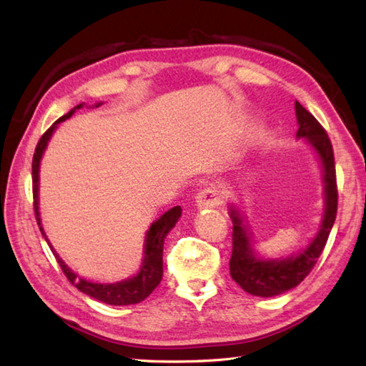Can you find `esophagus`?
Wrapping results in <instances>:
<instances>
[{
    "label": "esophagus",
    "mask_w": 366,
    "mask_h": 366,
    "mask_svg": "<svg viewBox=\"0 0 366 366\" xmlns=\"http://www.w3.org/2000/svg\"><path fill=\"white\" fill-rule=\"evenodd\" d=\"M222 203V193L217 187H206L197 195V204L199 209L219 207Z\"/></svg>",
    "instance_id": "esophagus-1"
}]
</instances>
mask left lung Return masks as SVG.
<instances>
[{
    "mask_svg": "<svg viewBox=\"0 0 366 366\" xmlns=\"http://www.w3.org/2000/svg\"><path fill=\"white\" fill-rule=\"evenodd\" d=\"M295 116H297L299 130L297 137H305L317 151L324 167L325 182V214L322 227L317 236L307 250L287 259L262 261L253 254L247 228L242 224L239 212L231 207L232 220V253L229 259V274L232 280L244 291L259 297H272L292 290L303 282L310 272L316 266L333 223L337 219L338 209V187L333 147L327 132L321 126L315 116L305 110L299 102H295Z\"/></svg>",
    "mask_w": 366,
    "mask_h": 366,
    "instance_id": "8db88e82",
    "label": "left lung"
}]
</instances>
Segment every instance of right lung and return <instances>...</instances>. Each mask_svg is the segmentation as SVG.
I'll use <instances>...</instances> for the list:
<instances>
[{
    "label": "right lung",
    "instance_id": "add662e5",
    "mask_svg": "<svg viewBox=\"0 0 366 366\" xmlns=\"http://www.w3.org/2000/svg\"><path fill=\"white\" fill-rule=\"evenodd\" d=\"M81 105H76L74 110L69 112L67 114L61 116V118L53 124V126L45 132V134L39 139V143L36 146V151L33 155V206H34V214H36V220L39 228H41L42 234L44 229L41 227V219H39V211H37V189H39V162H41L42 152L46 146V142H49L54 127H56L58 122H63L66 119L71 118L75 110H79ZM182 209L181 206H176L173 209H169L168 212L163 214L157 222H154L151 224L149 231H147V237H146V252H144V261L142 270L139 274L134 278L126 280V282L121 283H112V285H100V283H91L86 282L83 278H76L74 272L69 269L66 264L61 261L56 252L53 250L51 245V252L56 258L61 270L64 272V275L67 277L69 282H71L76 290L84 292L89 297H94L100 302L108 303V305H134V303H138L144 300L147 295H149L155 287L159 286L162 275H163V240H165L167 234L171 231V228L174 227L179 217H181ZM45 237V234H44ZM46 240V237H45ZM49 244V240H46Z\"/></svg>",
    "mask_w": 366,
    "mask_h": 366
}]
</instances>
